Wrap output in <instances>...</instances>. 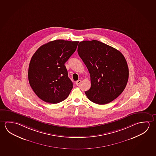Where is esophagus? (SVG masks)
Returning <instances> with one entry per match:
<instances>
[{
  "label": "esophagus",
  "instance_id": "obj_1",
  "mask_svg": "<svg viewBox=\"0 0 156 156\" xmlns=\"http://www.w3.org/2000/svg\"><path fill=\"white\" fill-rule=\"evenodd\" d=\"M81 82H82L81 80H78L76 82V84L79 85L80 83H81Z\"/></svg>",
  "mask_w": 156,
  "mask_h": 156
}]
</instances>
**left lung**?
<instances>
[{
	"label": "left lung",
	"instance_id": "1",
	"mask_svg": "<svg viewBox=\"0 0 156 156\" xmlns=\"http://www.w3.org/2000/svg\"><path fill=\"white\" fill-rule=\"evenodd\" d=\"M77 51L90 74L91 87L85 91L88 99L102 105L116 98L125 89L129 76L122 54L95 40L79 42Z\"/></svg>",
	"mask_w": 156,
	"mask_h": 156
}]
</instances>
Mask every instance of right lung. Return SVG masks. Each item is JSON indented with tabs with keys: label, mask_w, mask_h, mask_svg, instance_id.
Segmentation results:
<instances>
[{
	"label": "right lung",
	"mask_w": 156,
	"mask_h": 156,
	"mask_svg": "<svg viewBox=\"0 0 156 156\" xmlns=\"http://www.w3.org/2000/svg\"><path fill=\"white\" fill-rule=\"evenodd\" d=\"M78 41L57 40L41 46L29 66L28 79L35 94L46 102L55 104L65 100L73 85L65 63L77 48Z\"/></svg>",
	"instance_id": "right-lung-1"
}]
</instances>
